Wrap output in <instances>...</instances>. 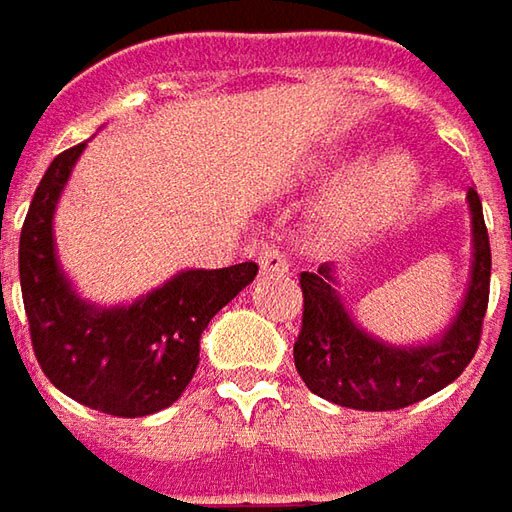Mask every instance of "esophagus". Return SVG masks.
<instances>
[{"mask_svg":"<svg viewBox=\"0 0 512 512\" xmlns=\"http://www.w3.org/2000/svg\"><path fill=\"white\" fill-rule=\"evenodd\" d=\"M259 267H262V273L265 276H287L290 273V262H287L285 250H279V247H262V253H259Z\"/></svg>","mask_w":512,"mask_h":512,"instance_id":"esophagus-1","label":"esophagus"}]
</instances>
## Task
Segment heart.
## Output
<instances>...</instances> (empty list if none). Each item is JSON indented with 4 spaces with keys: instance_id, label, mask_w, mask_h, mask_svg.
<instances>
[{
    "instance_id": "heart-1",
    "label": "heart",
    "mask_w": 512,
    "mask_h": 512,
    "mask_svg": "<svg viewBox=\"0 0 512 512\" xmlns=\"http://www.w3.org/2000/svg\"><path fill=\"white\" fill-rule=\"evenodd\" d=\"M419 190V170L404 156H379L350 176L333 225L344 239H356L396 219Z\"/></svg>"
}]
</instances>
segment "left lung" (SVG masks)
Listing matches in <instances>:
<instances>
[{"label":"left lung","mask_w":512,"mask_h":512,"mask_svg":"<svg viewBox=\"0 0 512 512\" xmlns=\"http://www.w3.org/2000/svg\"><path fill=\"white\" fill-rule=\"evenodd\" d=\"M470 282L462 305L436 339L393 344L367 333L344 307L333 267L302 273L305 316L293 344L296 370L310 393L353 410H399L456 382L470 364L490 296V239L479 193L467 190Z\"/></svg>","instance_id":"left-lung-1"}]
</instances>
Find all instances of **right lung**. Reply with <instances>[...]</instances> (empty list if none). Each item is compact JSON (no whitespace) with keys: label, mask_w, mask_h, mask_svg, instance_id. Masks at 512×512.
Returning a JSON list of instances; mask_svg holds the SVG:
<instances>
[{"label":"right lung","mask_w":512,"mask_h":512,"mask_svg":"<svg viewBox=\"0 0 512 512\" xmlns=\"http://www.w3.org/2000/svg\"><path fill=\"white\" fill-rule=\"evenodd\" d=\"M82 150L85 142L59 153L33 193L19 239L22 302L33 353L50 382L99 413L139 419L185 393L205 327L256 279L259 265L179 270L130 305L79 296L56 256L53 216Z\"/></svg>","instance_id":"obj_1"}]
</instances>
